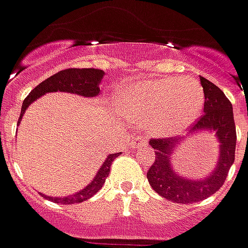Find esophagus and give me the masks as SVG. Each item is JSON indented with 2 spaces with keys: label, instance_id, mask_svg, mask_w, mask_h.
<instances>
[{
  "label": "esophagus",
  "instance_id": "obj_1",
  "mask_svg": "<svg viewBox=\"0 0 248 248\" xmlns=\"http://www.w3.org/2000/svg\"><path fill=\"white\" fill-rule=\"evenodd\" d=\"M129 145L131 146V148H134V149L138 148V149H140V148H143V146H145V142L142 141L140 137H133V138L130 140Z\"/></svg>",
  "mask_w": 248,
  "mask_h": 248
}]
</instances>
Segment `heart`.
<instances>
[{
  "label": "heart",
  "mask_w": 248,
  "mask_h": 248,
  "mask_svg": "<svg viewBox=\"0 0 248 248\" xmlns=\"http://www.w3.org/2000/svg\"><path fill=\"white\" fill-rule=\"evenodd\" d=\"M119 108L153 136H174L189 127L204 105L196 79L158 78L130 83L117 93Z\"/></svg>",
  "instance_id": "obj_1"
}]
</instances>
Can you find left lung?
Segmentation results:
<instances>
[{
	"mask_svg": "<svg viewBox=\"0 0 248 248\" xmlns=\"http://www.w3.org/2000/svg\"><path fill=\"white\" fill-rule=\"evenodd\" d=\"M204 90V114L192 126L190 131L214 130L220 141V157L214 172L202 180H189L173 170L170 155L181 138H152L155 160L149 168L148 181L160 196L180 204L202 202L216 193L224 184L230 168L235 160L236 127L233 121L232 105L224 93L214 83L200 78ZM189 131V133H190Z\"/></svg>",
	"mask_w": 248,
	"mask_h": 248,
	"instance_id": "8db88e82",
	"label": "left lung"
}]
</instances>
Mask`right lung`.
I'll list each match as a JSON object with an SVG mask.
<instances>
[{"label":"right lung","instance_id":"add662e5","mask_svg":"<svg viewBox=\"0 0 248 248\" xmlns=\"http://www.w3.org/2000/svg\"><path fill=\"white\" fill-rule=\"evenodd\" d=\"M103 75H105L103 71L95 70V68H68V70H63L58 74H55V75H52L51 78L46 79L44 82L40 83L39 86H36L25 98L24 103H22L18 124H20L28 106L46 93L65 91V93H74V94L82 95V96H91V98L99 95V83L103 79ZM118 155L119 153L110 154L106 161L103 162L99 172L96 173L94 180L91 181V184H88L87 188L78 192L74 196L49 197L44 195V197L49 199L53 202H58V204H76V202H86L90 197L94 196L95 193L103 186L106 177L110 173V169H111L112 161Z\"/></svg>","mask_w":248,"mask_h":248}]
</instances>
